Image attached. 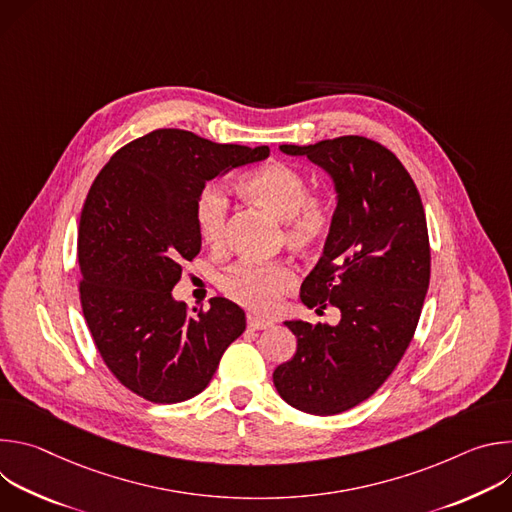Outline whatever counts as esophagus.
I'll return each instance as SVG.
<instances>
[{
  "mask_svg": "<svg viewBox=\"0 0 512 512\" xmlns=\"http://www.w3.org/2000/svg\"><path fill=\"white\" fill-rule=\"evenodd\" d=\"M271 324H273L271 320H265V318H259V316H253V314L247 316V326H249L251 330H265V328H269Z\"/></svg>",
  "mask_w": 512,
  "mask_h": 512,
  "instance_id": "34e87169",
  "label": "esophagus"
}]
</instances>
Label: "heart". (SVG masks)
I'll use <instances>...</instances> for the list:
<instances>
[{"instance_id":"heart-1","label":"heart","mask_w":512,"mask_h":512,"mask_svg":"<svg viewBox=\"0 0 512 512\" xmlns=\"http://www.w3.org/2000/svg\"><path fill=\"white\" fill-rule=\"evenodd\" d=\"M241 194L255 206L283 221V243L296 255L318 253L334 225V208L328 196L308 192L306 176L289 164L267 162L249 172ZM229 198L221 188H204L194 206V223L200 241L210 249H221L227 237ZM296 273L287 263L233 265L221 279V289L237 304L255 312H271L294 287Z\"/></svg>"}]
</instances>
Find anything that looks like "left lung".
Instances as JSON below:
<instances>
[{
  "label": "left lung",
  "mask_w": 512,
  "mask_h": 512,
  "mask_svg": "<svg viewBox=\"0 0 512 512\" xmlns=\"http://www.w3.org/2000/svg\"><path fill=\"white\" fill-rule=\"evenodd\" d=\"M326 170L336 190L332 233L302 283L308 308L340 310L336 326L283 322L298 338L273 385L304 413L336 415L369 399L403 358L429 287V237L421 196L385 145L344 135L279 145Z\"/></svg>",
  "instance_id": "8db88e82"
}]
</instances>
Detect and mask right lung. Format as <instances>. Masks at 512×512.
<instances>
[{
  "instance_id": "right-lung-1",
  "label": "right lung",
  "mask_w": 512,
  "mask_h": 512,
  "mask_svg": "<svg viewBox=\"0 0 512 512\" xmlns=\"http://www.w3.org/2000/svg\"><path fill=\"white\" fill-rule=\"evenodd\" d=\"M267 145L156 129L123 145L95 178L79 223L81 306L107 369L152 403L192 399L245 332V312L212 298L188 314L172 296L200 253L194 206L206 182L265 160Z\"/></svg>"
}]
</instances>
